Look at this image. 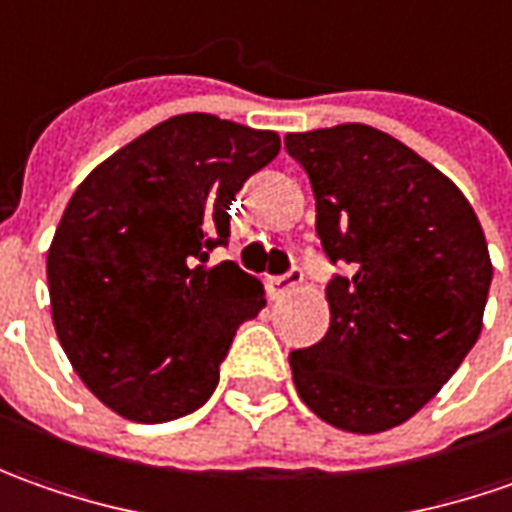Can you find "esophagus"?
Returning <instances> with one entry per match:
<instances>
[{
    "label": "esophagus",
    "instance_id": "esophagus-1",
    "mask_svg": "<svg viewBox=\"0 0 512 512\" xmlns=\"http://www.w3.org/2000/svg\"><path fill=\"white\" fill-rule=\"evenodd\" d=\"M303 283V272L297 266H291L289 272L280 274V277H269V286H272L274 294H286V291L297 289Z\"/></svg>",
    "mask_w": 512,
    "mask_h": 512
}]
</instances>
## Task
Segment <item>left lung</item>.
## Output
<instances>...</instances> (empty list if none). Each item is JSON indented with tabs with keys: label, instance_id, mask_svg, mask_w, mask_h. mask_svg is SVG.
<instances>
[{
	"label": "left lung",
	"instance_id": "8db88e82",
	"mask_svg": "<svg viewBox=\"0 0 512 512\" xmlns=\"http://www.w3.org/2000/svg\"><path fill=\"white\" fill-rule=\"evenodd\" d=\"M309 175L331 326L291 351L300 399L351 433L402 425L479 340L493 266L473 206L425 158L365 124L286 135Z\"/></svg>",
	"mask_w": 512,
	"mask_h": 512
}]
</instances>
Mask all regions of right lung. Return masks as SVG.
Instances as JSON below:
<instances>
[{
    "instance_id": "1",
    "label": "right lung",
    "mask_w": 512,
    "mask_h": 512,
    "mask_svg": "<svg viewBox=\"0 0 512 512\" xmlns=\"http://www.w3.org/2000/svg\"><path fill=\"white\" fill-rule=\"evenodd\" d=\"M280 152L272 130L175 115L98 164L47 252L53 326L81 382L115 414L169 422L198 411L246 320L266 306L232 260L229 203Z\"/></svg>"
}]
</instances>
